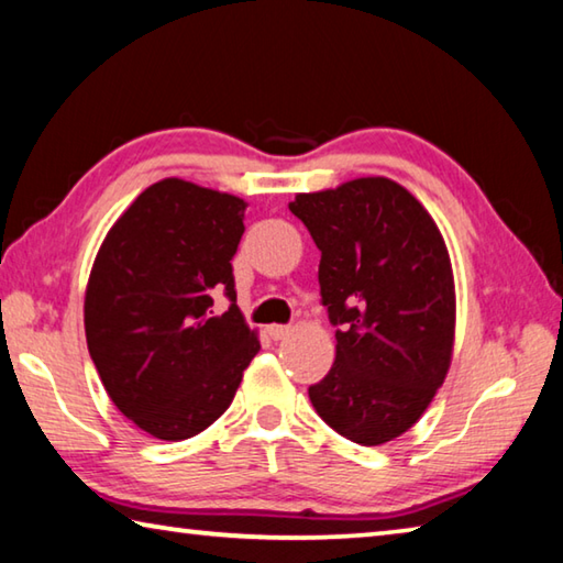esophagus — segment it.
I'll use <instances>...</instances> for the list:
<instances>
[{"label": "esophagus", "mask_w": 563, "mask_h": 563, "mask_svg": "<svg viewBox=\"0 0 563 563\" xmlns=\"http://www.w3.org/2000/svg\"><path fill=\"white\" fill-rule=\"evenodd\" d=\"M291 327H282V323H272L269 329H266V333H269V339H274V341H282V339H287V336H291Z\"/></svg>", "instance_id": "esophagus-1"}]
</instances>
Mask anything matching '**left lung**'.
<instances>
[{"instance_id":"obj_1","label":"left lung","mask_w":563,"mask_h":563,"mask_svg":"<svg viewBox=\"0 0 563 563\" xmlns=\"http://www.w3.org/2000/svg\"><path fill=\"white\" fill-rule=\"evenodd\" d=\"M289 210L321 252V303L336 361L311 406L358 445H383L420 420L448 376L455 282L438 224L406 187L358 177L301 192Z\"/></svg>"}]
</instances>
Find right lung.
<instances>
[{
    "mask_svg": "<svg viewBox=\"0 0 563 563\" xmlns=\"http://www.w3.org/2000/svg\"><path fill=\"white\" fill-rule=\"evenodd\" d=\"M246 202L165 177L96 254L84 301L91 361L115 408L157 440H187L230 408L260 351L236 309L232 256ZM233 303L220 318L211 297Z\"/></svg>",
    "mask_w": 563,
    "mask_h": 563,
    "instance_id": "1",
    "label": "right lung"
}]
</instances>
